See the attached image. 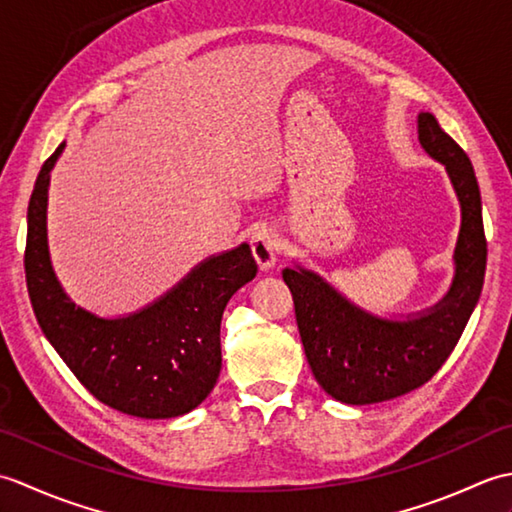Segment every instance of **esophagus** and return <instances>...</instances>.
Here are the masks:
<instances>
[{"mask_svg":"<svg viewBox=\"0 0 512 512\" xmlns=\"http://www.w3.org/2000/svg\"><path fill=\"white\" fill-rule=\"evenodd\" d=\"M250 246H253V255L257 259L259 268H270L275 264L277 253H279V239L273 228L262 226L259 231L250 239Z\"/></svg>","mask_w":512,"mask_h":512,"instance_id":"esophagus-1","label":"esophagus"}]
</instances>
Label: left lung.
Here are the masks:
<instances>
[{
    "label": "left lung",
    "instance_id": "8db88e82",
    "mask_svg": "<svg viewBox=\"0 0 512 512\" xmlns=\"http://www.w3.org/2000/svg\"><path fill=\"white\" fill-rule=\"evenodd\" d=\"M418 134L424 151L447 167L462 204L458 273L440 306L413 321H380L350 306L310 270H284L312 374L347 405L383 402L427 383L458 345L482 292L486 235L471 160L431 114L418 116Z\"/></svg>",
    "mask_w": 512,
    "mask_h": 512
}]
</instances>
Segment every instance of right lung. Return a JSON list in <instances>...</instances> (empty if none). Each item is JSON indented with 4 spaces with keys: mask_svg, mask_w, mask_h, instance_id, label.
Segmentation results:
<instances>
[{
    "mask_svg": "<svg viewBox=\"0 0 512 512\" xmlns=\"http://www.w3.org/2000/svg\"><path fill=\"white\" fill-rule=\"evenodd\" d=\"M43 162L28 202L26 286L46 339L103 405L136 418H176L211 394L222 367L220 323L228 299L257 273L248 244L211 257L167 297L127 319L76 308L52 273L46 244L48 173Z\"/></svg>",
    "mask_w": 512,
    "mask_h": 512,
    "instance_id": "1",
    "label": "right lung"
}]
</instances>
